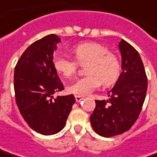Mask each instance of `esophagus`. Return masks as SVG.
Returning <instances> with one entry per match:
<instances>
[{"instance_id":"1","label":"esophagus","mask_w":157,"mask_h":157,"mask_svg":"<svg viewBox=\"0 0 157 157\" xmlns=\"http://www.w3.org/2000/svg\"><path fill=\"white\" fill-rule=\"evenodd\" d=\"M83 99H84V98H82V96H75V101H76V102H81Z\"/></svg>"}]
</instances>
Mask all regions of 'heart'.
Masks as SVG:
<instances>
[{
	"label": "heart",
	"instance_id": "obj_1",
	"mask_svg": "<svg viewBox=\"0 0 157 157\" xmlns=\"http://www.w3.org/2000/svg\"><path fill=\"white\" fill-rule=\"evenodd\" d=\"M72 52L80 64L88 62L85 67L87 76L77 80L67 88L68 93L86 96L101 85H110L119 78L121 64L118 57L109 52L107 47L97 42H85L74 47ZM77 62L71 57L58 54L54 58V67L65 78H71L77 70Z\"/></svg>",
	"mask_w": 157,
	"mask_h": 157
}]
</instances>
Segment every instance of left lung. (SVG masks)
I'll return each mask as SVG.
<instances>
[{"instance_id": "obj_1", "label": "left lung", "mask_w": 157, "mask_h": 157, "mask_svg": "<svg viewBox=\"0 0 157 157\" xmlns=\"http://www.w3.org/2000/svg\"><path fill=\"white\" fill-rule=\"evenodd\" d=\"M121 74L108 93L109 100L95 101L90 117L93 130L110 137L128 131L137 120L145 101L147 78L138 52L121 38L119 44Z\"/></svg>"}]
</instances>
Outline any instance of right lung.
I'll return each mask as SVG.
<instances>
[{
    "mask_svg": "<svg viewBox=\"0 0 157 157\" xmlns=\"http://www.w3.org/2000/svg\"><path fill=\"white\" fill-rule=\"evenodd\" d=\"M60 42L55 34L35 41L22 54L14 71L15 98L20 112L33 130L45 136L64 128L75 102L73 94L53 96L64 90L53 62Z\"/></svg>",
    "mask_w": 157,
    "mask_h": 157,
    "instance_id": "obj_1",
    "label": "right lung"
}]
</instances>
